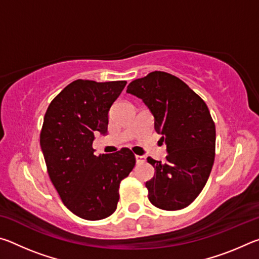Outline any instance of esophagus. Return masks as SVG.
<instances>
[{
    "instance_id": "obj_1",
    "label": "esophagus",
    "mask_w": 259,
    "mask_h": 259,
    "mask_svg": "<svg viewBox=\"0 0 259 259\" xmlns=\"http://www.w3.org/2000/svg\"><path fill=\"white\" fill-rule=\"evenodd\" d=\"M136 162H137L138 164L140 163H144V162L146 161V156L145 155H136Z\"/></svg>"
}]
</instances>
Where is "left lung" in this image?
Returning a JSON list of instances; mask_svg holds the SVG:
<instances>
[{
    "label": "left lung",
    "mask_w": 259,
    "mask_h": 259,
    "mask_svg": "<svg viewBox=\"0 0 259 259\" xmlns=\"http://www.w3.org/2000/svg\"><path fill=\"white\" fill-rule=\"evenodd\" d=\"M126 93L150 109L168 153L164 162L147 157L155 169L145 184L148 199L163 210L187 207L203 190L213 165L216 128L208 106L185 82L165 72L137 78Z\"/></svg>",
    "instance_id": "obj_1"
}]
</instances>
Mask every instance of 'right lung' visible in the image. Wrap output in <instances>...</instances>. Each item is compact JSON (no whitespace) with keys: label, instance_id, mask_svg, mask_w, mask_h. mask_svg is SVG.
Instances as JSON below:
<instances>
[{"label":"right lung","instance_id":"add662e5","mask_svg":"<svg viewBox=\"0 0 259 259\" xmlns=\"http://www.w3.org/2000/svg\"><path fill=\"white\" fill-rule=\"evenodd\" d=\"M125 81L76 80L48 107L40 145L48 174L64 204L80 218L99 221L115 211L119 187L134 169L129 148L95 155V135L107 134L109 108Z\"/></svg>","mask_w":259,"mask_h":259}]
</instances>
